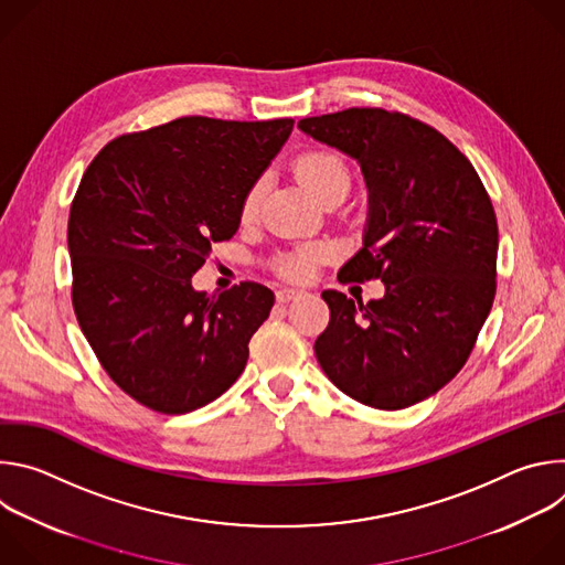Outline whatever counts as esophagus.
<instances>
[{
    "label": "esophagus",
    "instance_id": "34e87169",
    "mask_svg": "<svg viewBox=\"0 0 565 565\" xmlns=\"http://www.w3.org/2000/svg\"><path fill=\"white\" fill-rule=\"evenodd\" d=\"M299 297H301V290H297V288H288V286H284V288H279V290H277V301H281V303H288V301L299 299Z\"/></svg>",
    "mask_w": 565,
    "mask_h": 565
}]
</instances>
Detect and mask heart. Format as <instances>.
<instances>
[{
  "label": "heart",
  "mask_w": 565,
  "mask_h": 565,
  "mask_svg": "<svg viewBox=\"0 0 565 565\" xmlns=\"http://www.w3.org/2000/svg\"><path fill=\"white\" fill-rule=\"evenodd\" d=\"M295 177L299 183L319 201L324 203L331 196H347L351 190V170L347 160L333 151V149H310L297 156L295 160ZM264 196V183L257 181L248 188V192L241 199V218L250 221L262 203ZM327 257V248L321 246H308L299 248L297 253L284 257L279 262V268L295 279H303L310 275L312 266Z\"/></svg>",
  "instance_id": "obj_1"
}]
</instances>
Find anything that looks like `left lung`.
Here are the masks:
<instances>
[{
    "mask_svg": "<svg viewBox=\"0 0 565 565\" xmlns=\"http://www.w3.org/2000/svg\"><path fill=\"white\" fill-rule=\"evenodd\" d=\"M297 127L355 158L369 188L362 248L338 279L384 284L369 303L321 292L331 319L315 342L317 362L366 407H412L456 377L492 310L490 194L456 145L407 114L353 107Z\"/></svg>",
    "mask_w": 565,
    "mask_h": 565,
    "instance_id": "1",
    "label": "left lung"
}]
</instances>
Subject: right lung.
Returning a JSON list of instances; mask_svg holds the SVG:
<instances>
[{"label": "right lung", "instance_id": "1", "mask_svg": "<svg viewBox=\"0 0 565 565\" xmlns=\"http://www.w3.org/2000/svg\"><path fill=\"white\" fill-rule=\"evenodd\" d=\"M292 118L185 116L107 142L68 214L73 310L107 375L142 407L188 414L225 393L270 315V288H192L212 244L241 223V199Z\"/></svg>", "mask_w": 565, "mask_h": 565}]
</instances>
